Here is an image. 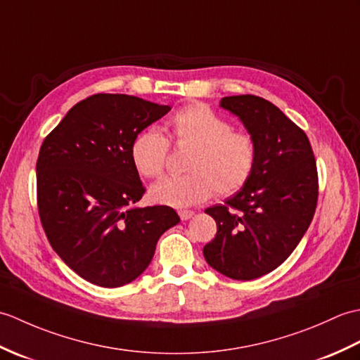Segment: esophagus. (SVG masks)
<instances>
[{"label": "esophagus", "instance_id": "obj_1", "mask_svg": "<svg viewBox=\"0 0 360 360\" xmlns=\"http://www.w3.org/2000/svg\"><path fill=\"white\" fill-rule=\"evenodd\" d=\"M195 215V212H192V210H179V217H181V219L182 221H187V219H190Z\"/></svg>", "mask_w": 360, "mask_h": 360}]
</instances>
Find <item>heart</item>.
Wrapping results in <instances>:
<instances>
[{
  "label": "heart",
  "instance_id": "heart-1",
  "mask_svg": "<svg viewBox=\"0 0 360 360\" xmlns=\"http://www.w3.org/2000/svg\"><path fill=\"white\" fill-rule=\"evenodd\" d=\"M176 145H188L186 170L167 176L150 188L151 201L172 207H188L209 200L215 192L229 196L249 181L255 165L257 145L249 133L235 131L229 122L205 105H188L170 120ZM133 165L145 178L162 174L168 141L156 128L139 133L131 143Z\"/></svg>",
  "mask_w": 360,
  "mask_h": 360
}]
</instances>
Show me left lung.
<instances>
[{"label": "left lung", "mask_w": 360, "mask_h": 360, "mask_svg": "<svg viewBox=\"0 0 360 360\" xmlns=\"http://www.w3.org/2000/svg\"><path fill=\"white\" fill-rule=\"evenodd\" d=\"M254 137L257 158L246 184L224 204L205 209L217 235L204 246L213 269L233 280L269 274L292 254L314 217L319 178L308 136L258 96L223 97Z\"/></svg>", "instance_id": "8db88e82"}]
</instances>
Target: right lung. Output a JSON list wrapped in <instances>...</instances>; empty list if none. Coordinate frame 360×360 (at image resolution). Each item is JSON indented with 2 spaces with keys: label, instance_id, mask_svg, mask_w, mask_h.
I'll list each match as a JSON object with an SVG mask.
<instances>
[{
  "label": "right lung",
  "instance_id": "right-lung-1",
  "mask_svg": "<svg viewBox=\"0 0 360 360\" xmlns=\"http://www.w3.org/2000/svg\"><path fill=\"white\" fill-rule=\"evenodd\" d=\"M127 94H94L46 136L37 160V204L52 249L102 288L131 283L179 217L168 205L136 207L145 193L131 143L170 111Z\"/></svg>",
  "mask_w": 360,
  "mask_h": 360
}]
</instances>
